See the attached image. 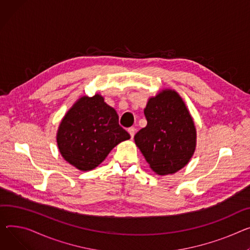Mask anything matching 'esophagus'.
Instances as JSON below:
<instances>
[{"label": "esophagus", "instance_id": "obj_1", "mask_svg": "<svg viewBox=\"0 0 250 250\" xmlns=\"http://www.w3.org/2000/svg\"><path fill=\"white\" fill-rule=\"evenodd\" d=\"M127 130H128V132H129L130 138H131V139L134 138V136H135V134H136V128H135L134 126H131V127H129Z\"/></svg>", "mask_w": 250, "mask_h": 250}]
</instances>
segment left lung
Instances as JSON below:
<instances>
[{
  "instance_id": "1",
  "label": "left lung",
  "mask_w": 250,
  "mask_h": 250,
  "mask_svg": "<svg viewBox=\"0 0 250 250\" xmlns=\"http://www.w3.org/2000/svg\"><path fill=\"white\" fill-rule=\"evenodd\" d=\"M146 126L135 142L146 161L159 175L173 174L188 164L196 146V128L180 95L170 89L148 99Z\"/></svg>"
}]
</instances>
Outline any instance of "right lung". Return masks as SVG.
I'll return each instance as SVG.
<instances>
[{"instance_id": "1", "label": "right lung", "mask_w": 250, "mask_h": 250, "mask_svg": "<svg viewBox=\"0 0 250 250\" xmlns=\"http://www.w3.org/2000/svg\"><path fill=\"white\" fill-rule=\"evenodd\" d=\"M130 138L119 124V115L104 97L83 96L65 114L57 132L62 157L75 168L89 171L111 149Z\"/></svg>"}]
</instances>
